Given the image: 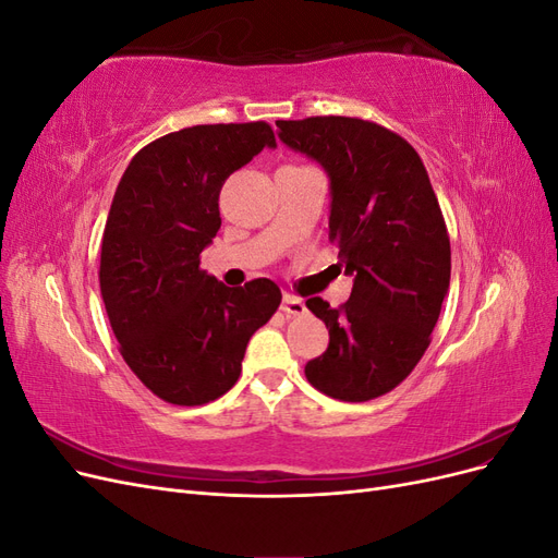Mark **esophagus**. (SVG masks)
Instances as JSON below:
<instances>
[{
    "label": "esophagus",
    "instance_id": "34e87169",
    "mask_svg": "<svg viewBox=\"0 0 558 558\" xmlns=\"http://www.w3.org/2000/svg\"><path fill=\"white\" fill-rule=\"evenodd\" d=\"M281 312L286 314V316H302L307 312V307H305V302H302L300 298H295V295H291V293H286L283 295V302H281Z\"/></svg>",
    "mask_w": 558,
    "mask_h": 558
}]
</instances>
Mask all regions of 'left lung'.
<instances>
[{"label": "left lung", "instance_id": "1", "mask_svg": "<svg viewBox=\"0 0 558 558\" xmlns=\"http://www.w3.org/2000/svg\"><path fill=\"white\" fill-rule=\"evenodd\" d=\"M279 140L324 165L332 205L328 238L353 275L340 307L310 298L330 332L305 377L335 400L365 402L408 379L430 344L451 277L445 216L408 140L351 116L277 121Z\"/></svg>", "mask_w": 558, "mask_h": 558}]
</instances>
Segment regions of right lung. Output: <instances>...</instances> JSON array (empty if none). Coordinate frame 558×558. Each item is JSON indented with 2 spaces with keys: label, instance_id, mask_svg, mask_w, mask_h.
Instances as JSON below:
<instances>
[{
  "label": "right lung",
  "instance_id": "1",
  "mask_svg": "<svg viewBox=\"0 0 558 558\" xmlns=\"http://www.w3.org/2000/svg\"><path fill=\"white\" fill-rule=\"evenodd\" d=\"M265 146H277L265 121L183 128L146 144L116 189L99 291L123 361L170 404L228 393L251 335L281 305L275 281L228 289L199 267L221 228L226 179Z\"/></svg>",
  "mask_w": 558,
  "mask_h": 558
}]
</instances>
